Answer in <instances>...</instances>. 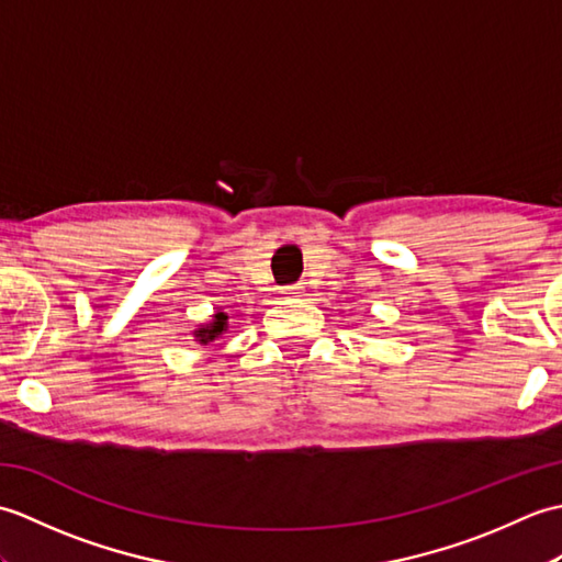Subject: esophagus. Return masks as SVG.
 Here are the masks:
<instances>
[{
    "mask_svg": "<svg viewBox=\"0 0 562 562\" xmlns=\"http://www.w3.org/2000/svg\"><path fill=\"white\" fill-rule=\"evenodd\" d=\"M304 292L302 284H290V288H284V294L288 296H300Z\"/></svg>",
    "mask_w": 562,
    "mask_h": 562,
    "instance_id": "34e87169",
    "label": "esophagus"
}]
</instances>
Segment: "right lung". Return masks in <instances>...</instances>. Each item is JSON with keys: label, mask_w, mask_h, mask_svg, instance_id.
<instances>
[{"label": "right lung", "mask_w": 562, "mask_h": 562, "mask_svg": "<svg viewBox=\"0 0 562 562\" xmlns=\"http://www.w3.org/2000/svg\"><path fill=\"white\" fill-rule=\"evenodd\" d=\"M226 328H229V316H226L224 312H214L212 318L207 321V324H200L195 330H193V338L195 342L200 345H210L212 340L222 338Z\"/></svg>", "instance_id": "obj_1"}]
</instances>
